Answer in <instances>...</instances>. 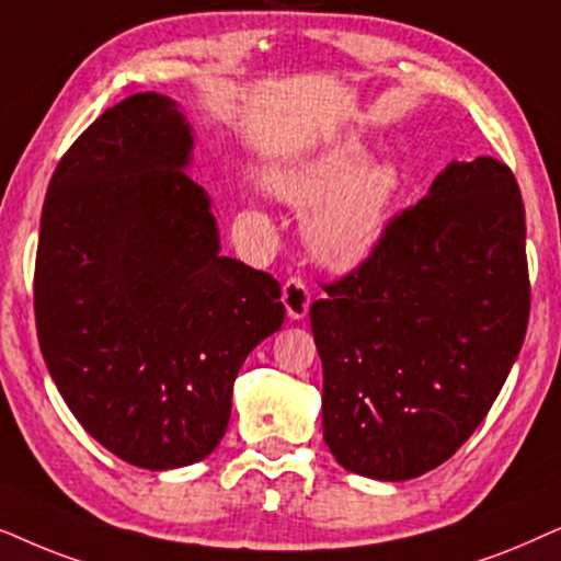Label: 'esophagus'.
<instances>
[{
  "instance_id": "1",
  "label": "esophagus",
  "mask_w": 561,
  "mask_h": 561,
  "mask_svg": "<svg viewBox=\"0 0 561 561\" xmlns=\"http://www.w3.org/2000/svg\"><path fill=\"white\" fill-rule=\"evenodd\" d=\"M282 305H285L289 320H302L305 316H308L310 293H308V287H305L302 279L293 276V279L285 282V287H282Z\"/></svg>"
}]
</instances>
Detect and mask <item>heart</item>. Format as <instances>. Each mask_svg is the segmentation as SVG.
<instances>
[{
    "label": "heart",
    "mask_w": 561,
    "mask_h": 561,
    "mask_svg": "<svg viewBox=\"0 0 561 561\" xmlns=\"http://www.w3.org/2000/svg\"><path fill=\"white\" fill-rule=\"evenodd\" d=\"M266 186L282 203L305 213L302 233L312 256L335 272L364 264L390 233L405 174L392 159L369 161L358 140L274 163Z\"/></svg>",
    "instance_id": "obj_1"
}]
</instances>
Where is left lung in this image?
<instances>
[{
    "instance_id": "obj_1",
    "label": "left lung",
    "mask_w": 561,
    "mask_h": 561,
    "mask_svg": "<svg viewBox=\"0 0 561 561\" xmlns=\"http://www.w3.org/2000/svg\"><path fill=\"white\" fill-rule=\"evenodd\" d=\"M312 302L323 442L346 472L421 477L503 390L528 325L526 210L505 163L451 161L375 256Z\"/></svg>"
}]
</instances>
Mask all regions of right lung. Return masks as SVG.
I'll list each match as a JSON object with an SVG mask.
<instances>
[{
    "mask_svg": "<svg viewBox=\"0 0 561 561\" xmlns=\"http://www.w3.org/2000/svg\"><path fill=\"white\" fill-rule=\"evenodd\" d=\"M192 151L174 100L133 94L69 148L41 215L35 323L50 379L94 442L151 472L210 457L238 369L285 323L272 276L220 253Z\"/></svg>",
    "mask_w": 561,
    "mask_h": 561,
    "instance_id": "1",
    "label": "right lung"
}]
</instances>
